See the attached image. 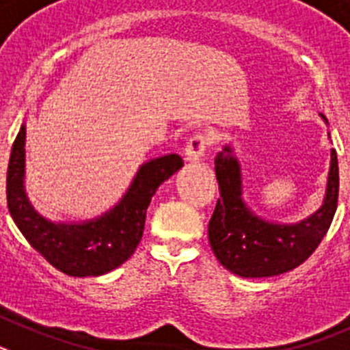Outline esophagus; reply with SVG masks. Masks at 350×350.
<instances>
[{
	"mask_svg": "<svg viewBox=\"0 0 350 350\" xmlns=\"http://www.w3.org/2000/svg\"><path fill=\"white\" fill-rule=\"evenodd\" d=\"M210 138L206 137L205 133H196L193 135L187 145H185V157L187 161H200L203 156H205L206 148L210 147Z\"/></svg>",
	"mask_w": 350,
	"mask_h": 350,
	"instance_id": "34e87169",
	"label": "esophagus"
}]
</instances>
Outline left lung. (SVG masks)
<instances>
[{
	"label": "left lung",
	"mask_w": 350,
	"mask_h": 350,
	"mask_svg": "<svg viewBox=\"0 0 350 350\" xmlns=\"http://www.w3.org/2000/svg\"><path fill=\"white\" fill-rule=\"evenodd\" d=\"M215 175L221 198L208 222V240L219 262L234 275L259 279L299 267L314 254L332 226L338 203L335 150H332L324 205L298 224H271L247 208L242 200L240 166L230 147L215 156Z\"/></svg>",
	"instance_id": "8db88e82"
}]
</instances>
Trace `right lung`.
Listing matches in <instances>:
<instances>
[{
	"instance_id": "add662e5",
	"label": "right lung",
	"mask_w": 350,
	"mask_h": 350,
	"mask_svg": "<svg viewBox=\"0 0 350 350\" xmlns=\"http://www.w3.org/2000/svg\"><path fill=\"white\" fill-rule=\"evenodd\" d=\"M24 142L26 126H21L6 172L8 210L31 247L70 277H98L128 261L142 240L145 215L154 193L184 166L178 154L148 161L138 170L122 202L110 212L80 224H63L42 217L27 200L24 191Z\"/></svg>"
}]
</instances>
